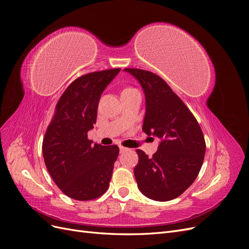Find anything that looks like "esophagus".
<instances>
[{
	"label": "esophagus",
	"instance_id": "1",
	"mask_svg": "<svg viewBox=\"0 0 249 249\" xmlns=\"http://www.w3.org/2000/svg\"><path fill=\"white\" fill-rule=\"evenodd\" d=\"M126 149H127L126 147H124V146H122V145L119 146V152H120V153H124V152H125Z\"/></svg>",
	"mask_w": 249,
	"mask_h": 249
}]
</instances>
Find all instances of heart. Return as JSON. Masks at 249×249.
I'll return each mask as SVG.
<instances>
[{
    "instance_id": "1",
    "label": "heart",
    "mask_w": 249,
    "mask_h": 249,
    "mask_svg": "<svg viewBox=\"0 0 249 249\" xmlns=\"http://www.w3.org/2000/svg\"><path fill=\"white\" fill-rule=\"evenodd\" d=\"M124 90H132L131 88H126V89H124Z\"/></svg>"
}]
</instances>
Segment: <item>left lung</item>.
Wrapping results in <instances>:
<instances>
[{"mask_svg": "<svg viewBox=\"0 0 249 249\" xmlns=\"http://www.w3.org/2000/svg\"><path fill=\"white\" fill-rule=\"evenodd\" d=\"M136 79L145 96L142 131L160 139L153 158L136 152L134 169L140 192L149 199L168 201L184 193L198 176L206 154L205 138L190 110L157 74L125 69Z\"/></svg>", "mask_w": 249, "mask_h": 249, "instance_id": "left-lung-1", "label": "left lung"}]
</instances>
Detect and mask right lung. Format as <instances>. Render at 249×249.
<instances>
[{
	"instance_id": "obj_1",
	"label": "right lung",
	"mask_w": 249,
	"mask_h": 249,
	"mask_svg": "<svg viewBox=\"0 0 249 249\" xmlns=\"http://www.w3.org/2000/svg\"><path fill=\"white\" fill-rule=\"evenodd\" d=\"M120 69L90 72L74 80L56 106V113L42 143L43 159L55 184L77 200L100 197L107 191L117 145L104 146L88 140L96 123L104 90Z\"/></svg>"
}]
</instances>
